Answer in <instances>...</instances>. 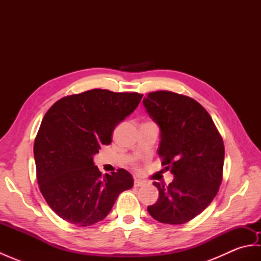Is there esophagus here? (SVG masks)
I'll return each mask as SVG.
<instances>
[{"label": "esophagus", "instance_id": "obj_1", "mask_svg": "<svg viewBox=\"0 0 261 261\" xmlns=\"http://www.w3.org/2000/svg\"><path fill=\"white\" fill-rule=\"evenodd\" d=\"M143 185H146L145 180H141V179H138V178L135 179V186L136 187H140V186H143Z\"/></svg>", "mask_w": 261, "mask_h": 261}]
</instances>
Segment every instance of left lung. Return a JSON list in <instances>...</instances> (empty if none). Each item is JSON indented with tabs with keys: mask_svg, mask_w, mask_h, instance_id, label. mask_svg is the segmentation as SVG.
Listing matches in <instances>:
<instances>
[{
	"mask_svg": "<svg viewBox=\"0 0 261 261\" xmlns=\"http://www.w3.org/2000/svg\"><path fill=\"white\" fill-rule=\"evenodd\" d=\"M160 127L158 154L175 178L153 182L159 197L148 212L166 224H184L201 214L219 192L224 145L207 111L192 97L169 91L149 93L143 99Z\"/></svg>",
	"mask_w": 261,
	"mask_h": 261,
	"instance_id": "obj_1",
	"label": "left lung"
}]
</instances>
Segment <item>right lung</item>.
<instances>
[{"instance_id": "add662e5", "label": "right lung", "mask_w": 261, "mask_h": 261, "mask_svg": "<svg viewBox=\"0 0 261 261\" xmlns=\"http://www.w3.org/2000/svg\"><path fill=\"white\" fill-rule=\"evenodd\" d=\"M142 94L86 91L58 99L47 111L33 146L37 180L50 208L71 224L88 226L107 216L120 194L134 186L125 169L102 175L93 156L110 145L121 121Z\"/></svg>"}]
</instances>
